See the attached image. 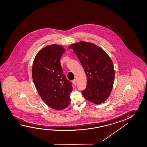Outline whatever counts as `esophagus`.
<instances>
[{"label":"esophagus","mask_w":147,"mask_h":147,"mask_svg":"<svg viewBox=\"0 0 147 147\" xmlns=\"http://www.w3.org/2000/svg\"><path fill=\"white\" fill-rule=\"evenodd\" d=\"M73 83H74V84L75 85H76L77 83V79H75L74 80V81H73Z\"/></svg>","instance_id":"1"}]
</instances>
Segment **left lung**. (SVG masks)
Segmentation results:
<instances>
[{
    "mask_svg": "<svg viewBox=\"0 0 147 147\" xmlns=\"http://www.w3.org/2000/svg\"><path fill=\"white\" fill-rule=\"evenodd\" d=\"M87 78L84 98L99 104L107 99L112 91L115 72L111 59L103 49L93 43L81 41L71 45Z\"/></svg>",
    "mask_w": 147,
    "mask_h": 147,
    "instance_id": "8db88e82",
    "label": "left lung"
}]
</instances>
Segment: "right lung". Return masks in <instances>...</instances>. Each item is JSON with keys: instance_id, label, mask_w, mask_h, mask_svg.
<instances>
[{"instance_id": "1", "label": "right lung", "mask_w": 147, "mask_h": 147, "mask_svg": "<svg viewBox=\"0 0 147 147\" xmlns=\"http://www.w3.org/2000/svg\"><path fill=\"white\" fill-rule=\"evenodd\" d=\"M65 50L53 45L40 50L32 67L33 82L40 97L49 107L62 110L69 105L72 83L63 74L60 59Z\"/></svg>"}]
</instances>
